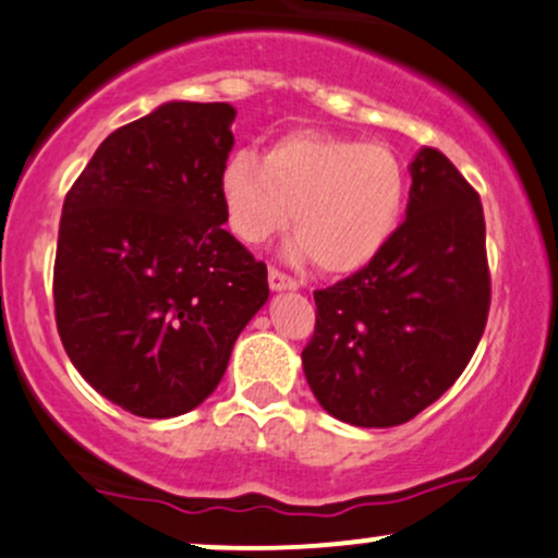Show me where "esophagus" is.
Wrapping results in <instances>:
<instances>
[{"label": "esophagus", "instance_id": "34e87169", "mask_svg": "<svg viewBox=\"0 0 558 558\" xmlns=\"http://www.w3.org/2000/svg\"><path fill=\"white\" fill-rule=\"evenodd\" d=\"M267 280H269V289L272 291H296L299 289V280L289 278V275L280 272V269H275V267H269Z\"/></svg>", "mask_w": 558, "mask_h": 558}]
</instances>
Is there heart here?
<instances>
[{"instance_id":"1","label":"heart","mask_w":558,"mask_h":558,"mask_svg":"<svg viewBox=\"0 0 558 558\" xmlns=\"http://www.w3.org/2000/svg\"><path fill=\"white\" fill-rule=\"evenodd\" d=\"M228 228L248 246L289 222L293 256L354 272L381 254L405 204V169L387 145L328 132H291L259 158L235 150L219 174Z\"/></svg>"}]
</instances>
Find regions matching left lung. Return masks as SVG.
<instances>
[{"label": "left lung", "mask_w": 558, "mask_h": 558, "mask_svg": "<svg viewBox=\"0 0 558 558\" xmlns=\"http://www.w3.org/2000/svg\"><path fill=\"white\" fill-rule=\"evenodd\" d=\"M405 222L376 259L315 291L302 365L312 395L352 426H400L448 391L485 333L489 275L480 195L448 158L410 161Z\"/></svg>", "instance_id": "8db88e82"}]
</instances>
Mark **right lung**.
<instances>
[{"label":"right lung","instance_id":"right-lung-1","mask_svg":"<svg viewBox=\"0 0 558 558\" xmlns=\"http://www.w3.org/2000/svg\"><path fill=\"white\" fill-rule=\"evenodd\" d=\"M235 108L171 100L102 140L65 195L54 320L73 368L143 418L198 408L269 296L228 230Z\"/></svg>","mask_w":558,"mask_h":558}]
</instances>
